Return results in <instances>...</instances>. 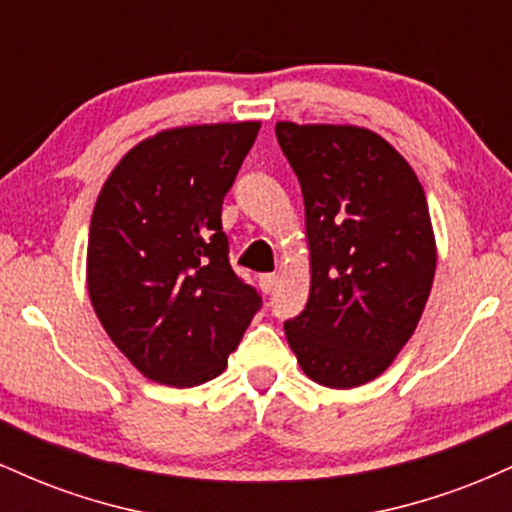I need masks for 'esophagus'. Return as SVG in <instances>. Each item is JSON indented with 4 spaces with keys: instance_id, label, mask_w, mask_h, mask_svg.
Returning <instances> with one entry per match:
<instances>
[{
    "instance_id": "obj_1",
    "label": "esophagus",
    "mask_w": 512,
    "mask_h": 512,
    "mask_svg": "<svg viewBox=\"0 0 512 512\" xmlns=\"http://www.w3.org/2000/svg\"><path fill=\"white\" fill-rule=\"evenodd\" d=\"M257 281H260V289L264 293H272L276 286V274H260L257 276Z\"/></svg>"
}]
</instances>
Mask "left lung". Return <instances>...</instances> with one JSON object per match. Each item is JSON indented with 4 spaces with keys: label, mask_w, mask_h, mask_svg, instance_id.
Wrapping results in <instances>:
<instances>
[{
    "label": "left lung",
    "mask_w": 512,
    "mask_h": 512,
    "mask_svg": "<svg viewBox=\"0 0 512 512\" xmlns=\"http://www.w3.org/2000/svg\"><path fill=\"white\" fill-rule=\"evenodd\" d=\"M301 182L310 296L284 322L315 383L349 390L378 378L431 293L436 240L421 182L378 134L361 127H274Z\"/></svg>",
    "instance_id": "8db88e82"
}]
</instances>
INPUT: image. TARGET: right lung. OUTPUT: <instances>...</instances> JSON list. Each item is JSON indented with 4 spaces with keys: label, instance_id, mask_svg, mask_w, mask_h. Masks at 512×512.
<instances>
[{
    "label": "right lung",
    "instance_id": "add662e5",
    "mask_svg": "<svg viewBox=\"0 0 512 512\" xmlns=\"http://www.w3.org/2000/svg\"><path fill=\"white\" fill-rule=\"evenodd\" d=\"M260 122L156 134L105 180L88 231V293L98 320L149 380L195 387L226 368L262 308L238 276L221 226Z\"/></svg>",
    "mask_w": 512,
    "mask_h": 512
}]
</instances>
